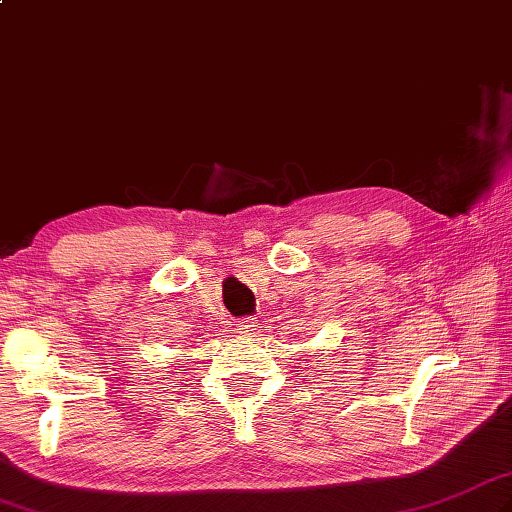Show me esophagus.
Returning <instances> with one entry per match:
<instances>
[{
	"mask_svg": "<svg viewBox=\"0 0 512 512\" xmlns=\"http://www.w3.org/2000/svg\"><path fill=\"white\" fill-rule=\"evenodd\" d=\"M237 330H239V334L250 336V334H253V330H255V321L253 319H242V321L237 323Z\"/></svg>",
	"mask_w": 512,
	"mask_h": 512,
	"instance_id": "34e87169",
	"label": "esophagus"
}]
</instances>
